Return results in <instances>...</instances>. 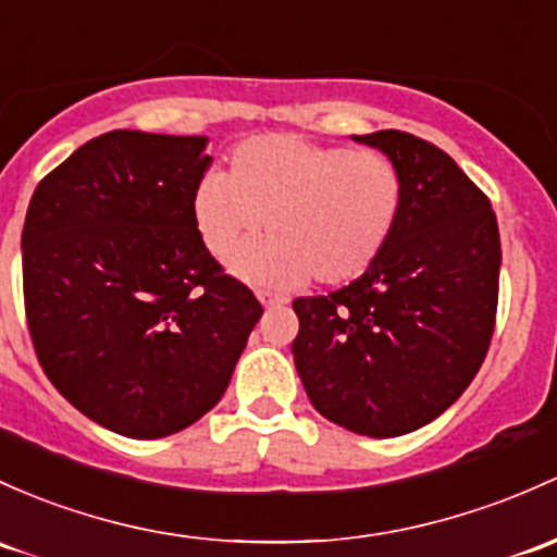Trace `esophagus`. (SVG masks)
Listing matches in <instances>:
<instances>
[{"label":"esophagus","mask_w":557,"mask_h":557,"mask_svg":"<svg viewBox=\"0 0 557 557\" xmlns=\"http://www.w3.org/2000/svg\"><path fill=\"white\" fill-rule=\"evenodd\" d=\"M259 301L263 304V307H280V304H285V298L269 294V290H259Z\"/></svg>","instance_id":"1"}]
</instances>
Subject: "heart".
I'll return each mask as SVG.
<instances>
[{
  "label": "heart",
  "mask_w": 557,
  "mask_h": 557,
  "mask_svg": "<svg viewBox=\"0 0 557 557\" xmlns=\"http://www.w3.org/2000/svg\"><path fill=\"white\" fill-rule=\"evenodd\" d=\"M406 208V175L379 149L318 144L290 133L239 140L230 171H208L191 191V221L202 245L226 259L239 243L272 234L239 250L232 267L263 285L314 277L344 285L366 274L389 245Z\"/></svg>",
  "instance_id": "b5f03b06"
}]
</instances>
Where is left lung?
I'll return each instance as SVG.
<instances>
[{
	"label": "left lung",
	"instance_id": "8db88e82",
	"mask_svg": "<svg viewBox=\"0 0 557 557\" xmlns=\"http://www.w3.org/2000/svg\"><path fill=\"white\" fill-rule=\"evenodd\" d=\"M376 146L406 175V208L366 274L294 301V362L309 400L357 435L397 437L459 400L496 325L502 245L488 197L443 149L400 131Z\"/></svg>",
	"mask_w": 557,
	"mask_h": 557
}]
</instances>
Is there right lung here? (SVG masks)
Instances as JSON below:
<instances>
[{
    "mask_svg": "<svg viewBox=\"0 0 557 557\" xmlns=\"http://www.w3.org/2000/svg\"><path fill=\"white\" fill-rule=\"evenodd\" d=\"M202 136L111 131L39 181L23 224L28 336L96 424L154 441L205 417L263 307L191 221Z\"/></svg>",
    "mask_w": 557,
    "mask_h": 557,
    "instance_id": "right-lung-1",
    "label": "right lung"
}]
</instances>
